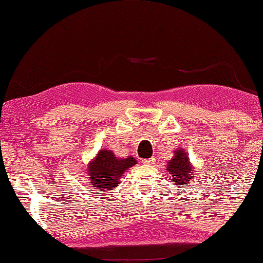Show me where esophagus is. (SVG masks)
Listing matches in <instances>:
<instances>
[{"label":"esophagus","mask_w":263,"mask_h":263,"mask_svg":"<svg viewBox=\"0 0 263 263\" xmlns=\"http://www.w3.org/2000/svg\"><path fill=\"white\" fill-rule=\"evenodd\" d=\"M154 162H155V158H154V157L143 159V161H142V163H145V164H154Z\"/></svg>","instance_id":"34e87169"}]
</instances>
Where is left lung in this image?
<instances>
[{"label": "left lung", "mask_w": 263, "mask_h": 263, "mask_svg": "<svg viewBox=\"0 0 263 263\" xmlns=\"http://www.w3.org/2000/svg\"><path fill=\"white\" fill-rule=\"evenodd\" d=\"M167 172L172 182L178 188H187L194 174V167L184 149L179 148L174 151V156L167 162Z\"/></svg>", "instance_id": "1"}]
</instances>
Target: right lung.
<instances>
[{
    "instance_id": "obj_1",
    "label": "right lung",
    "mask_w": 263,
    "mask_h": 263,
    "mask_svg": "<svg viewBox=\"0 0 263 263\" xmlns=\"http://www.w3.org/2000/svg\"><path fill=\"white\" fill-rule=\"evenodd\" d=\"M136 164L137 161L132 156L118 158L111 151L101 149L87 166L91 186L99 193H104V190H111L120 184L118 179L124 174L126 170Z\"/></svg>"
}]
</instances>
